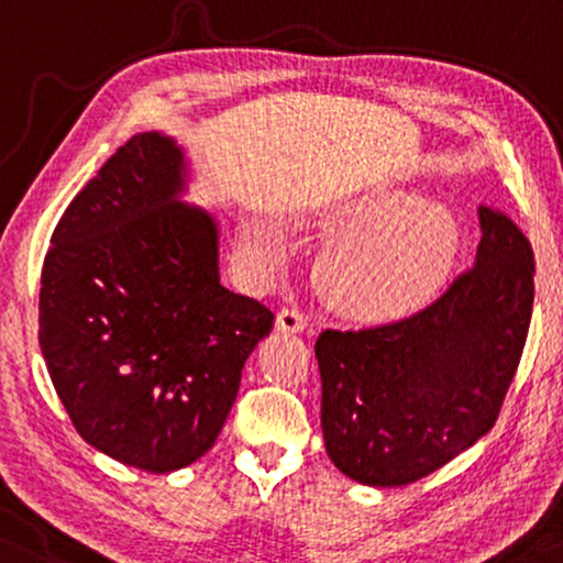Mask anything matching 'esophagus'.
<instances>
[{
	"instance_id": "1",
	"label": "esophagus",
	"mask_w": 563,
	"mask_h": 563,
	"mask_svg": "<svg viewBox=\"0 0 563 563\" xmlns=\"http://www.w3.org/2000/svg\"><path fill=\"white\" fill-rule=\"evenodd\" d=\"M306 321L309 319H306V313L301 309H283L275 319V329L286 334H298L306 329Z\"/></svg>"
}]
</instances>
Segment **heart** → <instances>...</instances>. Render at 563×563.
I'll list each match as a JSON object with an SVG mask.
<instances>
[{
	"instance_id": "b5f03b06",
	"label": "heart",
	"mask_w": 563,
	"mask_h": 563,
	"mask_svg": "<svg viewBox=\"0 0 563 563\" xmlns=\"http://www.w3.org/2000/svg\"><path fill=\"white\" fill-rule=\"evenodd\" d=\"M332 236L317 267L321 296L360 321L407 317L443 286L459 246L451 211L415 192H380L324 221ZM242 250L262 267L280 265L286 244L265 221H246Z\"/></svg>"
}]
</instances>
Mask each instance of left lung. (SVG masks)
<instances>
[{
	"label": "left lung",
	"mask_w": 563,
	"mask_h": 563,
	"mask_svg": "<svg viewBox=\"0 0 563 563\" xmlns=\"http://www.w3.org/2000/svg\"><path fill=\"white\" fill-rule=\"evenodd\" d=\"M476 265L422 311L317 340L329 459L365 486H407L497 422L533 313V246L478 208Z\"/></svg>",
	"instance_id": "left-lung-1"
}]
</instances>
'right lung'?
<instances>
[{
  "mask_svg": "<svg viewBox=\"0 0 563 563\" xmlns=\"http://www.w3.org/2000/svg\"><path fill=\"white\" fill-rule=\"evenodd\" d=\"M187 164L148 131L120 146L54 229L41 275L43 357L97 451L172 474L211 451L273 311L219 277V227L179 200Z\"/></svg>",
  "mask_w": 563,
  "mask_h": 563,
  "instance_id": "1",
  "label": "right lung"
}]
</instances>
